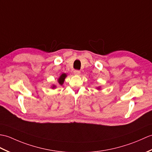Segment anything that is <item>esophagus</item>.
Listing matches in <instances>:
<instances>
[{"label": "esophagus", "mask_w": 152, "mask_h": 152, "mask_svg": "<svg viewBox=\"0 0 152 152\" xmlns=\"http://www.w3.org/2000/svg\"><path fill=\"white\" fill-rule=\"evenodd\" d=\"M80 72L79 70H75V71H74V74H75V75H80Z\"/></svg>", "instance_id": "obj_1"}]
</instances>
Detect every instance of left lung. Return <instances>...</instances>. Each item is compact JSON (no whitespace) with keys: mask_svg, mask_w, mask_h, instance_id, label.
Wrapping results in <instances>:
<instances>
[{"mask_svg":"<svg viewBox=\"0 0 152 152\" xmlns=\"http://www.w3.org/2000/svg\"><path fill=\"white\" fill-rule=\"evenodd\" d=\"M97 89H98V90H99V89H100V87H97Z\"/></svg>","mask_w":152,"mask_h":152,"instance_id":"1","label":"left lung"}]
</instances>
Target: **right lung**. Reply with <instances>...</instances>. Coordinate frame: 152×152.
Masks as SVG:
<instances>
[{
  "label": "right lung",
  "mask_w": 152,
  "mask_h": 152,
  "mask_svg": "<svg viewBox=\"0 0 152 152\" xmlns=\"http://www.w3.org/2000/svg\"><path fill=\"white\" fill-rule=\"evenodd\" d=\"M67 77V75L66 73H62L61 75L60 76V77L58 79V83L60 85H62L64 82V80H65V78ZM56 88V86L55 85H53L52 86V88Z\"/></svg>",
  "instance_id": "right-lung-1"
}]
</instances>
